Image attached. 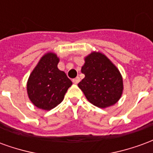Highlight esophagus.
I'll return each instance as SVG.
<instances>
[{
    "label": "esophagus",
    "mask_w": 153,
    "mask_h": 153,
    "mask_svg": "<svg viewBox=\"0 0 153 153\" xmlns=\"http://www.w3.org/2000/svg\"><path fill=\"white\" fill-rule=\"evenodd\" d=\"M79 81H80L79 77H76L75 79H73V83H75V84H77V83H79Z\"/></svg>",
    "instance_id": "obj_1"
}]
</instances>
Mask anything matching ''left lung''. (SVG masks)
Here are the masks:
<instances>
[{
	"label": "left lung",
	"instance_id": "obj_1",
	"mask_svg": "<svg viewBox=\"0 0 153 153\" xmlns=\"http://www.w3.org/2000/svg\"><path fill=\"white\" fill-rule=\"evenodd\" d=\"M81 72L84 79L78 86L88 101L99 108H106L121 97L124 85L118 68L108 57L99 51H93L84 58Z\"/></svg>",
	"mask_w": 153,
	"mask_h": 153
}]
</instances>
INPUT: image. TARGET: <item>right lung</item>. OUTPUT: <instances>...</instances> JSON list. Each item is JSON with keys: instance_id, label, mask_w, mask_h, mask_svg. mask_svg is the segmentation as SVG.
<instances>
[{"instance_id": "right-lung-1", "label": "right lung", "mask_w": 153, "mask_h": 153, "mask_svg": "<svg viewBox=\"0 0 153 153\" xmlns=\"http://www.w3.org/2000/svg\"><path fill=\"white\" fill-rule=\"evenodd\" d=\"M59 61L56 54L47 52L41 57L28 77V98L39 109L50 111L58 106L72 85L65 73L58 69Z\"/></svg>"}]
</instances>
